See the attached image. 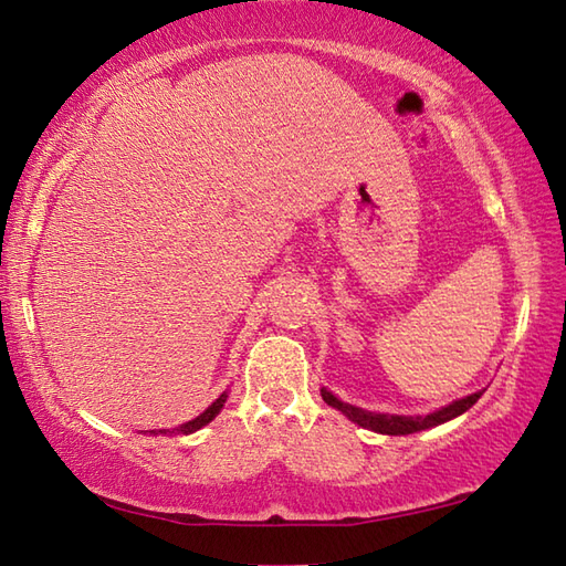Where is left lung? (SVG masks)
Masks as SVG:
<instances>
[{
    "mask_svg": "<svg viewBox=\"0 0 566 566\" xmlns=\"http://www.w3.org/2000/svg\"><path fill=\"white\" fill-rule=\"evenodd\" d=\"M482 394L484 391L469 394V396H464V399H457V401L442 406V408H438V411H432L428 416H396V413L365 411V408L340 401L338 396H335L333 391H328L326 387L321 389L323 401H326L328 406L338 408V411L343 416L350 418L353 423L363 426L367 430L381 432V436H411V432H420V430H428V428H436V426L448 423V420H452L457 416H462L464 411H469V408H472L479 399H482Z\"/></svg>",
    "mask_w": 566,
    "mask_h": 566,
    "instance_id": "obj_1",
    "label": "left lung"
}]
</instances>
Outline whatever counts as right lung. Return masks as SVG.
Segmentation results:
<instances>
[{"mask_svg": "<svg viewBox=\"0 0 566 566\" xmlns=\"http://www.w3.org/2000/svg\"><path fill=\"white\" fill-rule=\"evenodd\" d=\"M226 399H228V391H223V394L219 396V399H216V401L207 408V411L199 413L197 418H191V420H187V423L177 426V428H172V430H150V436H158V432H165V436H191V432H197L199 428L211 423V420L221 413V408H223Z\"/></svg>", "mask_w": 566, "mask_h": 566, "instance_id": "add662e5", "label": "right lung"}]
</instances>
